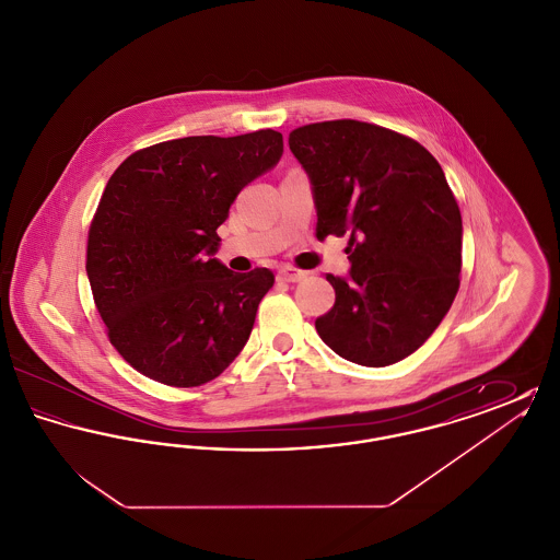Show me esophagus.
I'll return each instance as SVG.
<instances>
[{"instance_id": "1", "label": "esophagus", "mask_w": 560, "mask_h": 560, "mask_svg": "<svg viewBox=\"0 0 560 560\" xmlns=\"http://www.w3.org/2000/svg\"><path fill=\"white\" fill-rule=\"evenodd\" d=\"M277 277H279V281H285V283H298V281H302L306 277V272L293 267H283L279 268Z\"/></svg>"}]
</instances>
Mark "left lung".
Segmentation results:
<instances>
[{
  "instance_id": "8db88e82",
  "label": "left lung",
  "mask_w": 560,
  "mask_h": 560,
  "mask_svg": "<svg viewBox=\"0 0 560 560\" xmlns=\"http://www.w3.org/2000/svg\"><path fill=\"white\" fill-rule=\"evenodd\" d=\"M290 151L306 172L317 237L350 235L347 277L327 275L334 308L320 340L365 368L399 363L452 308L462 268V215L422 144L386 128L340 119L298 128Z\"/></svg>"
}]
</instances>
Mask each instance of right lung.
I'll return each mask as SVG.
<instances>
[{
	"label": "right lung",
	"mask_w": 560,
	"mask_h": 560,
	"mask_svg": "<svg viewBox=\"0 0 560 560\" xmlns=\"http://www.w3.org/2000/svg\"><path fill=\"white\" fill-rule=\"evenodd\" d=\"M281 155L275 130L188 136L136 151L108 178L85 270L108 340L133 370L190 388L243 350L275 275L224 267L215 229Z\"/></svg>",
	"instance_id": "add662e5"
}]
</instances>
